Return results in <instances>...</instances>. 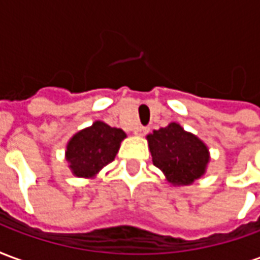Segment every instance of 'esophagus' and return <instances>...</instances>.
<instances>
[{"instance_id":"obj_1","label":"esophagus","mask_w":260,"mask_h":260,"mask_svg":"<svg viewBox=\"0 0 260 260\" xmlns=\"http://www.w3.org/2000/svg\"><path fill=\"white\" fill-rule=\"evenodd\" d=\"M147 132H149V128L147 126H136V129H135V135H139V136H143V135H146Z\"/></svg>"}]
</instances>
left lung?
Returning a JSON list of instances; mask_svg holds the SVG:
<instances>
[{"mask_svg":"<svg viewBox=\"0 0 260 260\" xmlns=\"http://www.w3.org/2000/svg\"><path fill=\"white\" fill-rule=\"evenodd\" d=\"M153 164L163 171L174 185H189L205 174L209 152L195 135L171 122L147 135Z\"/></svg>","mask_w":260,"mask_h":260,"instance_id":"left-lung-1","label":"left lung"}]
</instances>
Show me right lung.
I'll return each mask as SVG.
<instances>
[{"instance_id": "add662e5", "label": "right lung", "mask_w": 260, "mask_h": 260, "mask_svg": "<svg viewBox=\"0 0 260 260\" xmlns=\"http://www.w3.org/2000/svg\"><path fill=\"white\" fill-rule=\"evenodd\" d=\"M125 132L102 121L80 131L69 141L67 160L76 177H91L110 164L118 152Z\"/></svg>"}]
</instances>
